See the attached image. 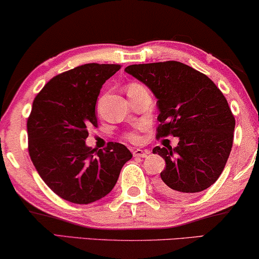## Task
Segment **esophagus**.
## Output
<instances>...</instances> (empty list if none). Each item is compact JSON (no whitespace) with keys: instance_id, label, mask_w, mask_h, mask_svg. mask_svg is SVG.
I'll use <instances>...</instances> for the list:
<instances>
[{"instance_id":"34e87169","label":"esophagus","mask_w":259,"mask_h":259,"mask_svg":"<svg viewBox=\"0 0 259 259\" xmlns=\"http://www.w3.org/2000/svg\"><path fill=\"white\" fill-rule=\"evenodd\" d=\"M148 153H150L148 151H143V150H139V148H137V150L133 151L134 157H139V158H146Z\"/></svg>"}]
</instances>
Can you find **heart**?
Listing matches in <instances>:
<instances>
[{
	"label": "heart",
	"instance_id": "1",
	"mask_svg": "<svg viewBox=\"0 0 259 259\" xmlns=\"http://www.w3.org/2000/svg\"><path fill=\"white\" fill-rule=\"evenodd\" d=\"M134 86H139V84H138V83H131L128 87H134ZM143 128H144V127H140V130H143ZM126 138L130 141H132V143H139V141L141 140L140 134L138 133V132H130V133H127L126 134Z\"/></svg>",
	"mask_w": 259,
	"mask_h": 259
}]
</instances>
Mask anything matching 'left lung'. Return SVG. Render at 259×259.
I'll use <instances>...</instances> for the list:
<instances>
[{
  "label": "left lung",
  "mask_w": 259,
  "mask_h": 259,
  "mask_svg": "<svg viewBox=\"0 0 259 259\" xmlns=\"http://www.w3.org/2000/svg\"><path fill=\"white\" fill-rule=\"evenodd\" d=\"M125 72L158 99V139L179 138L175 148H153L166 161L158 190L171 198H187L217 182L231 152L236 121L213 81L178 61L132 65Z\"/></svg>",
  "instance_id": "obj_1"
}]
</instances>
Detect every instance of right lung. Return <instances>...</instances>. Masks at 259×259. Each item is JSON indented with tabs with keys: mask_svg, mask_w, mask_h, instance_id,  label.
<instances>
[{
	"mask_svg": "<svg viewBox=\"0 0 259 259\" xmlns=\"http://www.w3.org/2000/svg\"><path fill=\"white\" fill-rule=\"evenodd\" d=\"M120 65L87 63L49 80L33 101L27 120L28 151L42 180L74 204H91L111 192L132 158L128 148L108 143L88 147L90 127H98L95 105L102 84Z\"/></svg>",
	"mask_w": 259,
	"mask_h": 259,
	"instance_id": "obj_1",
	"label": "right lung"
}]
</instances>
